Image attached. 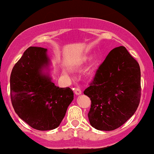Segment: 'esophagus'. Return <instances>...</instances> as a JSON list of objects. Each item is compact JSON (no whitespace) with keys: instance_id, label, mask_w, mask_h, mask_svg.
I'll return each mask as SVG.
<instances>
[{"instance_id":"34e87169","label":"esophagus","mask_w":154,"mask_h":154,"mask_svg":"<svg viewBox=\"0 0 154 154\" xmlns=\"http://www.w3.org/2000/svg\"><path fill=\"white\" fill-rule=\"evenodd\" d=\"M75 91V93L77 95L82 94V91H81V90L79 88H75V91Z\"/></svg>"}]
</instances>
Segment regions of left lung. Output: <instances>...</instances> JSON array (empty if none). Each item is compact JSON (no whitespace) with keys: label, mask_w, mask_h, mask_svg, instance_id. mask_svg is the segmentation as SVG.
<instances>
[{"label":"left lung","mask_w":154,"mask_h":154,"mask_svg":"<svg viewBox=\"0 0 154 154\" xmlns=\"http://www.w3.org/2000/svg\"><path fill=\"white\" fill-rule=\"evenodd\" d=\"M140 69L124 46L110 51L84 94L91 100L88 119L92 127L111 131L135 114L140 100Z\"/></svg>","instance_id":"8db88e82"}]
</instances>
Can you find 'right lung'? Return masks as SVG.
I'll list each match as a JSON object with an SVG mask.
<instances>
[{"label":"right lung","mask_w":154,"mask_h":154,"mask_svg":"<svg viewBox=\"0 0 154 154\" xmlns=\"http://www.w3.org/2000/svg\"><path fill=\"white\" fill-rule=\"evenodd\" d=\"M47 49L29 47L12 69L11 99L15 112L32 128L41 131L59 126L74 99L69 88L52 82Z\"/></svg>","instance_id":"obj_1"}]
</instances>
